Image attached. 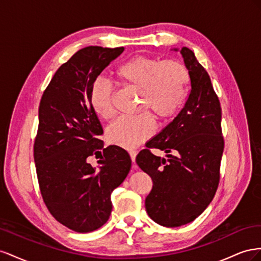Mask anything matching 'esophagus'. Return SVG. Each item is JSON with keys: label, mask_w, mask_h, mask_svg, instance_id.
<instances>
[{"label": "esophagus", "mask_w": 261, "mask_h": 261, "mask_svg": "<svg viewBox=\"0 0 261 261\" xmlns=\"http://www.w3.org/2000/svg\"><path fill=\"white\" fill-rule=\"evenodd\" d=\"M129 154H130L131 161H132V163H133V167H136L135 163H136V158H137V151H133V150H131V151H129Z\"/></svg>", "instance_id": "34e87169"}]
</instances>
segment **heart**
<instances>
[{
	"label": "heart",
	"mask_w": 261,
	"mask_h": 261,
	"mask_svg": "<svg viewBox=\"0 0 261 261\" xmlns=\"http://www.w3.org/2000/svg\"><path fill=\"white\" fill-rule=\"evenodd\" d=\"M123 84L140 91V109H148L160 119L174 117L185 105L190 76L188 69L175 60L138 56L122 63L116 71ZM114 87L101 77L91 89V103L98 116H114ZM155 131V122L148 111L137 117H120L107 129L110 143L124 148L137 147Z\"/></svg>",
	"instance_id": "b5f03b06"
}]
</instances>
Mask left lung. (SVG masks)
<instances>
[{"label":"left lung","mask_w":261,"mask_h":261,"mask_svg":"<svg viewBox=\"0 0 261 261\" xmlns=\"http://www.w3.org/2000/svg\"><path fill=\"white\" fill-rule=\"evenodd\" d=\"M180 54L190 76L188 99L174 120L146 143V147L167 152L168 159L152 154L148 148L136 159L153 181L145 199L146 212L166 227L192 222L210 204L219 186L224 150L221 105L209 74L189 48L182 47Z\"/></svg>","instance_id":"8db88e82"}]
</instances>
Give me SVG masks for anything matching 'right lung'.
Wrapping results in <instances>:
<instances>
[{
    "mask_svg": "<svg viewBox=\"0 0 261 261\" xmlns=\"http://www.w3.org/2000/svg\"><path fill=\"white\" fill-rule=\"evenodd\" d=\"M124 48L89 46L79 50L55 73L39 105L34 160L43 202L58 222L89 233L108 221L111 192L131 168L117 145L103 147L102 128L91 103L94 82ZM99 159L94 168L88 160Z\"/></svg>",
    "mask_w": 261,
    "mask_h": 261,
    "instance_id": "obj_1",
    "label": "right lung"
}]
</instances>
